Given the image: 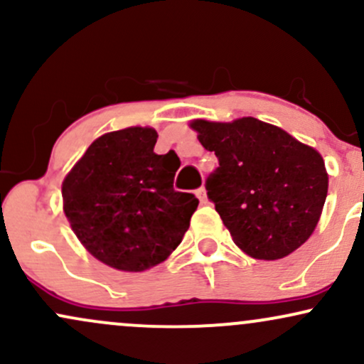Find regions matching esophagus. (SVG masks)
<instances>
[{"label":"esophagus","instance_id":"34e87169","mask_svg":"<svg viewBox=\"0 0 364 364\" xmlns=\"http://www.w3.org/2000/svg\"><path fill=\"white\" fill-rule=\"evenodd\" d=\"M196 196H198L200 203H207L208 202V200H207V191H205V188H203V186H200L198 190H196Z\"/></svg>","mask_w":364,"mask_h":364}]
</instances>
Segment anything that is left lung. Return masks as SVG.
Instances as JSON below:
<instances>
[{"label":"left lung","mask_w":364,"mask_h":364,"mask_svg":"<svg viewBox=\"0 0 364 364\" xmlns=\"http://www.w3.org/2000/svg\"><path fill=\"white\" fill-rule=\"evenodd\" d=\"M190 127L219 159L205 188L232 241L258 260L298 250L315 231L327 198L320 154L257 118L195 119Z\"/></svg>","instance_id":"obj_1"}]
</instances>
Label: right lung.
Here are the masks:
<instances>
[{
    "label": "right lung",
    "instance_id": "add662e5",
    "mask_svg": "<svg viewBox=\"0 0 364 364\" xmlns=\"http://www.w3.org/2000/svg\"><path fill=\"white\" fill-rule=\"evenodd\" d=\"M157 132L132 127L92 141L63 181V210L87 252L112 269L144 272L181 243L198 207L174 190L179 157L154 152Z\"/></svg>",
    "mask_w": 364,
    "mask_h": 364
}]
</instances>
